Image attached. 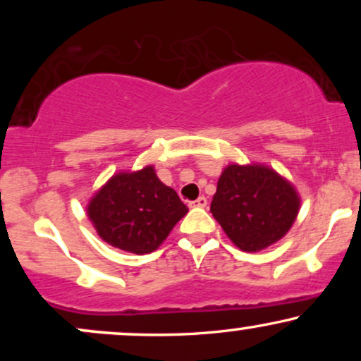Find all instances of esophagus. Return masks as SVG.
Masks as SVG:
<instances>
[{
	"mask_svg": "<svg viewBox=\"0 0 361 361\" xmlns=\"http://www.w3.org/2000/svg\"><path fill=\"white\" fill-rule=\"evenodd\" d=\"M188 205L193 207V209H204V207H207V198L205 197H198L197 200L190 202Z\"/></svg>",
	"mask_w": 361,
	"mask_h": 361,
	"instance_id": "1",
	"label": "esophagus"
}]
</instances>
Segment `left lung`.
I'll return each mask as SVG.
<instances>
[{
	"mask_svg": "<svg viewBox=\"0 0 361 361\" xmlns=\"http://www.w3.org/2000/svg\"><path fill=\"white\" fill-rule=\"evenodd\" d=\"M300 197L267 164L231 163L222 169L210 212L239 250L256 252L280 241L295 222Z\"/></svg>",
	"mask_w": 361,
	"mask_h": 361,
	"instance_id": "8db88e82",
	"label": "left lung"
}]
</instances>
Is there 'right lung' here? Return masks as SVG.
Here are the masks:
<instances>
[{"label": "right lung", "instance_id": "add662e5", "mask_svg": "<svg viewBox=\"0 0 361 361\" xmlns=\"http://www.w3.org/2000/svg\"><path fill=\"white\" fill-rule=\"evenodd\" d=\"M86 212L110 246L147 255L163 244L188 207L149 164L137 171L115 173L90 198Z\"/></svg>", "mask_w": 361, "mask_h": 361}]
</instances>
